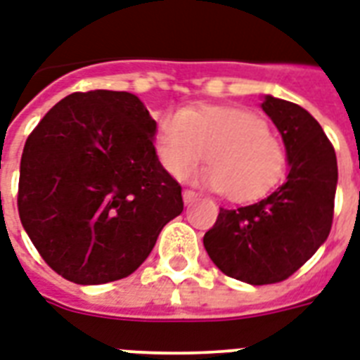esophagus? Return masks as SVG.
Listing matches in <instances>:
<instances>
[{
  "label": "esophagus",
  "instance_id": "1",
  "mask_svg": "<svg viewBox=\"0 0 360 360\" xmlns=\"http://www.w3.org/2000/svg\"><path fill=\"white\" fill-rule=\"evenodd\" d=\"M196 198L198 194L194 191H191V188H185V191H183V200H185V203H192Z\"/></svg>",
  "mask_w": 360,
  "mask_h": 360
}]
</instances>
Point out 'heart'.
<instances>
[{
    "label": "heart",
    "instance_id": "b5f03b06",
    "mask_svg": "<svg viewBox=\"0 0 360 360\" xmlns=\"http://www.w3.org/2000/svg\"><path fill=\"white\" fill-rule=\"evenodd\" d=\"M162 168L185 177L205 155L202 181L230 202H252L278 185L288 168L284 141L250 110L203 106L164 117L155 138Z\"/></svg>",
    "mask_w": 360,
    "mask_h": 360
}]
</instances>
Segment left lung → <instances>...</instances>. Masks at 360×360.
I'll return each instance as SVG.
<instances>
[{
  "label": "left lung",
  "instance_id": "8db88e82",
  "mask_svg": "<svg viewBox=\"0 0 360 360\" xmlns=\"http://www.w3.org/2000/svg\"><path fill=\"white\" fill-rule=\"evenodd\" d=\"M262 108L284 140L288 179L262 202L220 209L203 236L214 265L252 285L290 278L323 245L333 226L338 181L335 147L307 110L269 95Z\"/></svg>",
  "mask_w": 360,
  "mask_h": 360
}]
</instances>
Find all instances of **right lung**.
I'll return each instance as SVG.
<instances>
[{"label":"right lung","mask_w":360,"mask_h":360,"mask_svg":"<svg viewBox=\"0 0 360 360\" xmlns=\"http://www.w3.org/2000/svg\"><path fill=\"white\" fill-rule=\"evenodd\" d=\"M155 130L136 95L97 89L59 101L30 134L18 214L63 278L95 285L129 276L181 214V185L158 162Z\"/></svg>","instance_id":"add662e5"}]
</instances>
